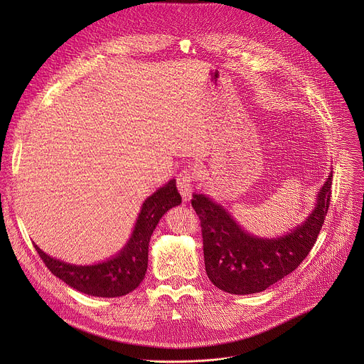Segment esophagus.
I'll return each instance as SVG.
<instances>
[{"label":"esophagus","instance_id":"obj_1","mask_svg":"<svg viewBox=\"0 0 364 364\" xmlns=\"http://www.w3.org/2000/svg\"><path fill=\"white\" fill-rule=\"evenodd\" d=\"M196 180H197V171H196L194 167H190V166L186 167L177 176V186H178V190H180L181 196L184 197V200L190 198Z\"/></svg>","mask_w":364,"mask_h":364}]
</instances>
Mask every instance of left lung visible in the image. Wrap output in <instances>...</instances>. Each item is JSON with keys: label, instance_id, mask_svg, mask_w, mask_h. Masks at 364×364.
<instances>
[{"label": "left lung", "instance_id": "8db88e82", "mask_svg": "<svg viewBox=\"0 0 364 364\" xmlns=\"http://www.w3.org/2000/svg\"><path fill=\"white\" fill-rule=\"evenodd\" d=\"M333 173L318 194L317 205L296 229L279 239H259L243 232L222 205L194 194L209 279L222 291L246 295L265 291L295 271L313 249L327 216Z\"/></svg>", "mask_w": 364, "mask_h": 364}]
</instances>
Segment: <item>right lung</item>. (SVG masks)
<instances>
[{
    "label": "right lung",
    "mask_w": 364,
    "mask_h": 364,
    "mask_svg": "<svg viewBox=\"0 0 364 364\" xmlns=\"http://www.w3.org/2000/svg\"><path fill=\"white\" fill-rule=\"evenodd\" d=\"M181 203L176 180L149 196L142 204L135 229L118 256L92 267H76L46 255L34 245L47 269L69 287L93 296H122L132 292L144 279L148 267V243L160 219Z\"/></svg>",
    "instance_id": "obj_1"
}]
</instances>
